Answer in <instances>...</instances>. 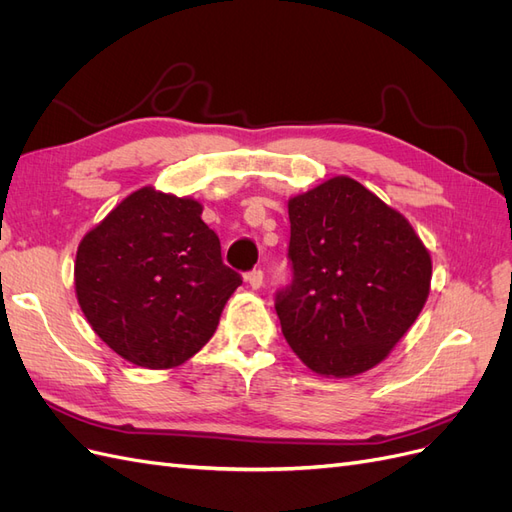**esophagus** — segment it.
<instances>
[{
  "mask_svg": "<svg viewBox=\"0 0 512 512\" xmlns=\"http://www.w3.org/2000/svg\"><path fill=\"white\" fill-rule=\"evenodd\" d=\"M245 280L254 290H258L262 284H265V273H262L260 269H254V271H250V273L245 275Z\"/></svg>",
  "mask_w": 512,
  "mask_h": 512,
  "instance_id": "obj_1",
  "label": "esophagus"
}]
</instances>
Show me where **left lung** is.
<instances>
[{
    "mask_svg": "<svg viewBox=\"0 0 512 512\" xmlns=\"http://www.w3.org/2000/svg\"><path fill=\"white\" fill-rule=\"evenodd\" d=\"M292 280L275 312L316 374L348 378L384 361L427 301L431 258L404 215L335 177L290 198Z\"/></svg>",
    "mask_w": 512,
    "mask_h": 512,
    "instance_id": "obj_1",
    "label": "left lung"
}]
</instances>
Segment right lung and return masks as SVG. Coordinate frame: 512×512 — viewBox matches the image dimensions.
<instances>
[{
	"label": "right lung",
	"instance_id": "right-lung-1",
	"mask_svg": "<svg viewBox=\"0 0 512 512\" xmlns=\"http://www.w3.org/2000/svg\"><path fill=\"white\" fill-rule=\"evenodd\" d=\"M203 205L143 188L83 237L76 299L91 329L123 359L147 369L188 361L218 329L241 275L222 262Z\"/></svg>",
	"mask_w": 512,
	"mask_h": 512
}]
</instances>
